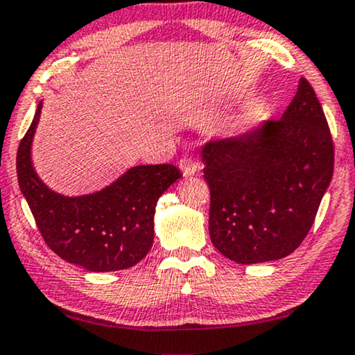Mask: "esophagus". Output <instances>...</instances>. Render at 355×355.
I'll list each match as a JSON object with an SVG mask.
<instances>
[{
  "label": "esophagus",
  "instance_id": "esophagus-1",
  "mask_svg": "<svg viewBox=\"0 0 355 355\" xmlns=\"http://www.w3.org/2000/svg\"><path fill=\"white\" fill-rule=\"evenodd\" d=\"M178 167L180 171H182L183 177H191L194 173H198L201 171V166H199V162L194 161L191 157H182L178 162Z\"/></svg>",
  "mask_w": 355,
  "mask_h": 355
}]
</instances>
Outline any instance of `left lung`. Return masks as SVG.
<instances>
[{
	"instance_id": "1",
	"label": "left lung",
	"mask_w": 355,
	"mask_h": 355,
	"mask_svg": "<svg viewBox=\"0 0 355 355\" xmlns=\"http://www.w3.org/2000/svg\"><path fill=\"white\" fill-rule=\"evenodd\" d=\"M211 188L209 234L230 261L251 266L296 251L333 177L334 151L306 78L279 121H262L201 149Z\"/></svg>"
}]
</instances>
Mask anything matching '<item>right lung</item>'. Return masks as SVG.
<instances>
[{
  "label": "right lung",
  "instance_id": "right-lung-1",
  "mask_svg": "<svg viewBox=\"0 0 355 355\" xmlns=\"http://www.w3.org/2000/svg\"><path fill=\"white\" fill-rule=\"evenodd\" d=\"M43 101L17 151L19 188L37 227L59 257L89 272H116L146 257L154 214L164 191L182 177L172 164L135 166L98 191L66 196L38 177L32 144Z\"/></svg>",
  "mask_w": 355,
  "mask_h": 355
}]
</instances>
